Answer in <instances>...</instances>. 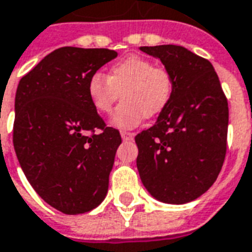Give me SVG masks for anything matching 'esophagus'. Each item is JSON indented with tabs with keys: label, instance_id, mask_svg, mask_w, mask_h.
<instances>
[{
	"label": "esophagus",
	"instance_id": "34e87169",
	"mask_svg": "<svg viewBox=\"0 0 252 252\" xmlns=\"http://www.w3.org/2000/svg\"><path fill=\"white\" fill-rule=\"evenodd\" d=\"M121 137L123 140H132L135 137V133L133 132H128V131H121Z\"/></svg>",
	"mask_w": 252,
	"mask_h": 252
}]
</instances>
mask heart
<instances>
[{
    "label": "heart",
    "mask_w": 252,
    "mask_h": 252,
    "mask_svg": "<svg viewBox=\"0 0 252 252\" xmlns=\"http://www.w3.org/2000/svg\"><path fill=\"white\" fill-rule=\"evenodd\" d=\"M175 84L168 68L141 56H129L112 65L107 76L93 73L88 81V96L98 113H108L121 94L123 101L112 113L111 124L129 129L144 117L152 119L168 107Z\"/></svg>",
    "instance_id": "1"
}]
</instances>
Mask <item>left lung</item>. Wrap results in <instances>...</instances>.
<instances>
[{
    "mask_svg": "<svg viewBox=\"0 0 252 252\" xmlns=\"http://www.w3.org/2000/svg\"><path fill=\"white\" fill-rule=\"evenodd\" d=\"M175 76V93L154 126L137 133V169L158 200L183 204L206 192L227 152L228 102L208 60L179 45L141 46Z\"/></svg>",
    "mask_w": 252,
    "mask_h": 252,
    "instance_id": "left-lung-1",
    "label": "left lung"
}]
</instances>
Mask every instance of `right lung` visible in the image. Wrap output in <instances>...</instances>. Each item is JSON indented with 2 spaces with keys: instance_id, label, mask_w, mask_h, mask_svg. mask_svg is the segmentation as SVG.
Instances as JSON below:
<instances>
[{
  "instance_id": "right-lung-1",
  "label": "right lung",
  "mask_w": 252,
  "mask_h": 252,
  "mask_svg": "<svg viewBox=\"0 0 252 252\" xmlns=\"http://www.w3.org/2000/svg\"><path fill=\"white\" fill-rule=\"evenodd\" d=\"M116 56L104 48H59L18 84L17 159L34 191L63 214L91 211L108 192L121 136L93 108L88 81Z\"/></svg>"
}]
</instances>
